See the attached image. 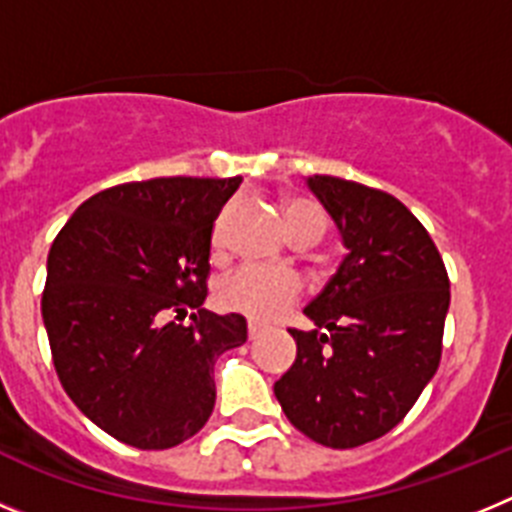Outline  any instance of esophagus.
<instances>
[{"label":"esophagus","instance_id":"esophagus-1","mask_svg":"<svg viewBox=\"0 0 512 512\" xmlns=\"http://www.w3.org/2000/svg\"><path fill=\"white\" fill-rule=\"evenodd\" d=\"M261 333H264V325L248 323V338H251V341H256V338H259Z\"/></svg>","mask_w":512,"mask_h":512}]
</instances>
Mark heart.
Masks as SVG:
<instances>
[{
    "label": "heart",
    "mask_w": 512,
    "mask_h": 512,
    "mask_svg": "<svg viewBox=\"0 0 512 512\" xmlns=\"http://www.w3.org/2000/svg\"><path fill=\"white\" fill-rule=\"evenodd\" d=\"M284 223L289 235L315 233L323 235V215L310 202L289 200L284 205ZM212 246H220V223L212 233ZM302 295V282L292 271L282 269H256L243 266L217 284V302L230 312H241L251 320H277L279 315L295 305Z\"/></svg>",
    "instance_id": "1"
}]
</instances>
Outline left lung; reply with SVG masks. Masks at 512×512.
I'll return each mask as SVG.
<instances>
[{
	"instance_id": "obj_1",
	"label": "left lung",
	"mask_w": 512,
	"mask_h": 512,
	"mask_svg": "<svg viewBox=\"0 0 512 512\" xmlns=\"http://www.w3.org/2000/svg\"><path fill=\"white\" fill-rule=\"evenodd\" d=\"M346 246L305 315L289 330L297 359L274 395L297 431L330 449L390 433L441 361L449 274L418 217L382 189L338 176H307Z\"/></svg>"
}]
</instances>
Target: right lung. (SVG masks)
<instances>
[{
	"label": "right lung",
	"mask_w": 512,
	"mask_h": 512,
	"mask_svg": "<svg viewBox=\"0 0 512 512\" xmlns=\"http://www.w3.org/2000/svg\"><path fill=\"white\" fill-rule=\"evenodd\" d=\"M241 182L117 184L89 197L48 253L40 310L58 379L94 425L135 449L200 433L215 408L217 356L248 338L243 315L200 307L212 225ZM189 306L198 312L184 326Z\"/></svg>",
	"instance_id": "right-lung-1"
}]
</instances>
